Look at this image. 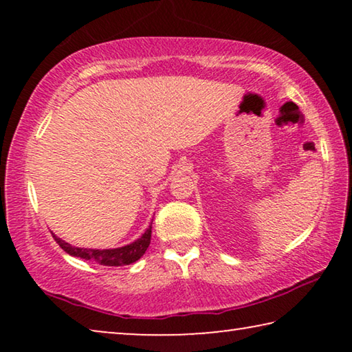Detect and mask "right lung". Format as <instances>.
Segmentation results:
<instances>
[{
	"label": "right lung",
	"instance_id": "add662e5",
	"mask_svg": "<svg viewBox=\"0 0 352 352\" xmlns=\"http://www.w3.org/2000/svg\"><path fill=\"white\" fill-rule=\"evenodd\" d=\"M152 236V223L148 225V228L144 234H142L138 241L129 243L126 247H119L113 250H93V248H77L69 245L62 239H58L54 236L56 242L60 245L65 252L76 258H82L87 261H94L100 265H109V267H119V265H129L138 261L142 254L146 253V250L151 243Z\"/></svg>",
	"mask_w": 352,
	"mask_h": 352
}]
</instances>
